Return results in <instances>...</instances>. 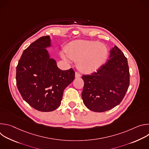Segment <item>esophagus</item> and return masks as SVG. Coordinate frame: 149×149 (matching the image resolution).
Returning <instances> with one entry per match:
<instances>
[{
  "label": "esophagus",
  "mask_w": 149,
  "mask_h": 149,
  "mask_svg": "<svg viewBox=\"0 0 149 149\" xmlns=\"http://www.w3.org/2000/svg\"><path fill=\"white\" fill-rule=\"evenodd\" d=\"M75 77L76 78H79V77H81V74H80V73L79 72H75Z\"/></svg>",
  "instance_id": "34e87169"
}]
</instances>
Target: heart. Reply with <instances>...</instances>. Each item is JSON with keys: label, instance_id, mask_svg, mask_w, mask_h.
Instances as JSON below:
<instances>
[{"label": "heart", "instance_id": "heart-1", "mask_svg": "<svg viewBox=\"0 0 149 149\" xmlns=\"http://www.w3.org/2000/svg\"><path fill=\"white\" fill-rule=\"evenodd\" d=\"M67 53L62 57L65 61L70 58L78 61V68L83 72L91 73L99 69L107 60L108 49L102 44L93 40H76L70 44Z\"/></svg>", "mask_w": 149, "mask_h": 149}]
</instances>
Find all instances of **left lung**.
<instances>
[{"label": "left lung", "mask_w": 149, "mask_h": 149, "mask_svg": "<svg viewBox=\"0 0 149 149\" xmlns=\"http://www.w3.org/2000/svg\"><path fill=\"white\" fill-rule=\"evenodd\" d=\"M110 58L96 72L82 77L83 102L95 112L108 111L118 105L130 85L129 65L123 52L114 46Z\"/></svg>", "instance_id": "8db88e82"}]
</instances>
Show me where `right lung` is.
<instances>
[{
    "label": "right lung",
    "mask_w": 149,
    "mask_h": 149,
    "mask_svg": "<svg viewBox=\"0 0 149 149\" xmlns=\"http://www.w3.org/2000/svg\"><path fill=\"white\" fill-rule=\"evenodd\" d=\"M50 42L49 36L36 40L24 51L16 67V85L21 96L32 107L44 112L59 107L63 90L75 78L72 68L62 71L49 58L45 48Z\"/></svg>",
    "instance_id": "obj_1"
}]
</instances>
